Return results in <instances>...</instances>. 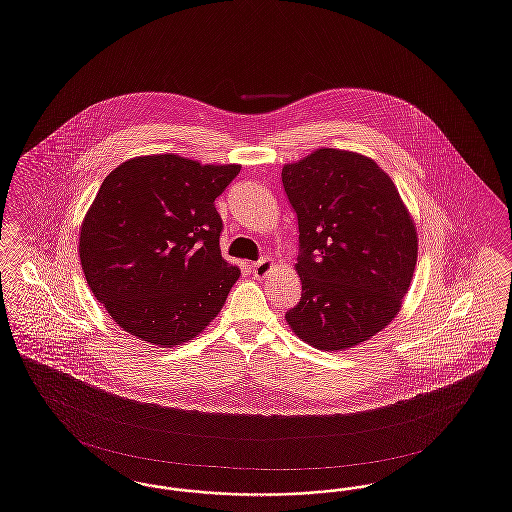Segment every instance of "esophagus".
<instances>
[{
    "instance_id": "1",
    "label": "esophagus",
    "mask_w": 512,
    "mask_h": 512,
    "mask_svg": "<svg viewBox=\"0 0 512 512\" xmlns=\"http://www.w3.org/2000/svg\"><path fill=\"white\" fill-rule=\"evenodd\" d=\"M272 266H274V263H272L270 259H261V261H257V263H251L249 270H251V274H253L255 278H266L268 272L272 270Z\"/></svg>"
}]
</instances>
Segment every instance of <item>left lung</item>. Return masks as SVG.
<instances>
[{"label":"left lung","instance_id":"obj_1","mask_svg":"<svg viewBox=\"0 0 512 512\" xmlns=\"http://www.w3.org/2000/svg\"><path fill=\"white\" fill-rule=\"evenodd\" d=\"M299 221L301 301L291 331L318 350L362 345L402 308L417 265V228L398 188L371 158L318 148L284 165Z\"/></svg>","mask_w":512,"mask_h":512}]
</instances>
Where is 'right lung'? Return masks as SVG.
I'll return each mask as SVG.
<instances>
[{
  "label": "right lung",
  "instance_id": "right-lung-1",
  "mask_svg": "<svg viewBox=\"0 0 512 512\" xmlns=\"http://www.w3.org/2000/svg\"><path fill=\"white\" fill-rule=\"evenodd\" d=\"M240 169L150 154L106 175L78 251L87 286L123 331L175 347L221 312L240 268L221 255L215 198Z\"/></svg>",
  "mask_w": 512,
  "mask_h": 512
}]
</instances>
